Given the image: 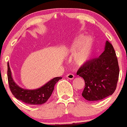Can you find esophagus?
Returning a JSON list of instances; mask_svg holds the SVG:
<instances>
[{"label": "esophagus", "instance_id": "1", "mask_svg": "<svg viewBox=\"0 0 127 127\" xmlns=\"http://www.w3.org/2000/svg\"><path fill=\"white\" fill-rule=\"evenodd\" d=\"M66 78L69 79V80H73L74 78V75L73 74H71V73H69L66 75Z\"/></svg>", "mask_w": 127, "mask_h": 127}]
</instances>
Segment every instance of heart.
<instances>
[{
  "label": "heart",
  "mask_w": 127,
  "mask_h": 127,
  "mask_svg": "<svg viewBox=\"0 0 127 127\" xmlns=\"http://www.w3.org/2000/svg\"><path fill=\"white\" fill-rule=\"evenodd\" d=\"M92 39L88 38L86 40L85 37H79L69 46V51L76 55L75 61L78 64H83L87 62L92 55Z\"/></svg>",
  "instance_id": "1"
}]
</instances>
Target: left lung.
<instances>
[{
    "instance_id": "8db88e82",
    "label": "left lung",
    "mask_w": 127,
    "mask_h": 127,
    "mask_svg": "<svg viewBox=\"0 0 127 127\" xmlns=\"http://www.w3.org/2000/svg\"><path fill=\"white\" fill-rule=\"evenodd\" d=\"M119 71L114 48L107 41L103 53L85 63L77 71V75L85 80L83 98L88 101H97L112 95L117 88Z\"/></svg>"
}]
</instances>
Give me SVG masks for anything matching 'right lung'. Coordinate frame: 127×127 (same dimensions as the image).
Masks as SVG:
<instances>
[{"label": "right lung", "instance_id": "obj_1", "mask_svg": "<svg viewBox=\"0 0 127 127\" xmlns=\"http://www.w3.org/2000/svg\"><path fill=\"white\" fill-rule=\"evenodd\" d=\"M7 78L10 90L17 99L25 103L32 105H42L48 100L54 88V85L61 77H56L36 90H26L21 88L14 82L12 77L9 63H7Z\"/></svg>", "mask_w": 127, "mask_h": 127}]
</instances>
